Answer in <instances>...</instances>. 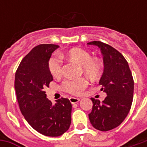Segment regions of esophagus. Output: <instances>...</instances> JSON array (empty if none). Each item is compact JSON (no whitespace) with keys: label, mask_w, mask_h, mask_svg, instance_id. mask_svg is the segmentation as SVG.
<instances>
[{"label":"esophagus","mask_w":147,"mask_h":147,"mask_svg":"<svg viewBox=\"0 0 147 147\" xmlns=\"http://www.w3.org/2000/svg\"><path fill=\"white\" fill-rule=\"evenodd\" d=\"M69 100H70L71 104H76V103H77V102H79L80 101V99L79 98H75V97H71Z\"/></svg>","instance_id":"34e87169"}]
</instances>
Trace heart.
<instances>
[{
  "label": "heart",
  "mask_w": 147,
  "mask_h": 147,
  "mask_svg": "<svg viewBox=\"0 0 147 147\" xmlns=\"http://www.w3.org/2000/svg\"><path fill=\"white\" fill-rule=\"evenodd\" d=\"M61 57L67 58L83 66L84 73L90 79H95L101 73L102 65L100 61L92 59L91 55L84 49L79 48L71 49L66 53L61 54ZM49 69L53 76H60L62 73V61L57 56L52 57L49 61ZM87 81L84 78L65 80L63 88L65 91L74 95H78L86 88Z\"/></svg>",
  "instance_id": "obj_1"
}]
</instances>
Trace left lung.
Wrapping results in <instances>:
<instances>
[{"mask_svg":"<svg viewBox=\"0 0 147 147\" xmlns=\"http://www.w3.org/2000/svg\"><path fill=\"white\" fill-rule=\"evenodd\" d=\"M87 45L98 46L103 55L104 70L99 84L107 96L103 102L91 98L93 107L89 114L92 126L106 131L117 127L129 113L134 93V81L128 63L120 52L111 45L94 41Z\"/></svg>","mask_w":147,"mask_h":147,"instance_id":"8db88e82","label":"left lung"}]
</instances>
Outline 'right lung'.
Wrapping results in <instances>:
<instances>
[{"instance_id": "obj_1", "label": "right lung", "mask_w": 147, "mask_h": 147, "mask_svg": "<svg viewBox=\"0 0 147 147\" xmlns=\"http://www.w3.org/2000/svg\"><path fill=\"white\" fill-rule=\"evenodd\" d=\"M59 48L42 44L22 60L15 76V90L21 113L28 123L45 136L57 137L66 132L71 121V104L61 98L53 105L45 89L53 81L49 69L52 53Z\"/></svg>"}]
</instances>
